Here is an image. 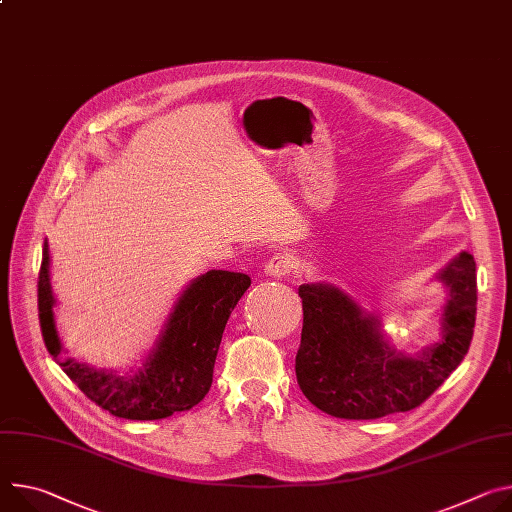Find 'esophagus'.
<instances>
[{"mask_svg": "<svg viewBox=\"0 0 512 512\" xmlns=\"http://www.w3.org/2000/svg\"><path fill=\"white\" fill-rule=\"evenodd\" d=\"M292 267H294V261L290 259V255L277 253L265 263V273L271 277H284L292 271Z\"/></svg>", "mask_w": 512, "mask_h": 512, "instance_id": "esophagus-1", "label": "esophagus"}]
</instances>
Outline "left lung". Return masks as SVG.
<instances>
[{
  "mask_svg": "<svg viewBox=\"0 0 512 512\" xmlns=\"http://www.w3.org/2000/svg\"><path fill=\"white\" fill-rule=\"evenodd\" d=\"M447 290L439 339L414 353L390 345L378 312L329 282L302 284L304 327L296 378L304 396L337 418H382L421 406L466 357L476 324V261L468 251L435 273Z\"/></svg>",
  "mask_w": 512,
  "mask_h": 512,
  "instance_id": "1",
  "label": "left lung"
}]
</instances>
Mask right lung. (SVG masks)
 Instances as JSON below:
<instances>
[{
    "mask_svg": "<svg viewBox=\"0 0 512 512\" xmlns=\"http://www.w3.org/2000/svg\"><path fill=\"white\" fill-rule=\"evenodd\" d=\"M249 286L251 277L237 271L210 269L198 275L175 300L143 363L118 374L63 355L67 351L55 320L51 251L44 241L38 273L40 329L46 349L89 400L120 418L157 421L190 410L208 394L226 320Z\"/></svg>",
    "mask_w": 512,
    "mask_h": 512,
    "instance_id": "add662e5",
    "label": "right lung"
}]
</instances>
